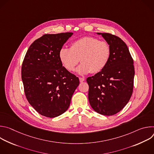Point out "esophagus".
<instances>
[{"mask_svg": "<svg viewBox=\"0 0 154 154\" xmlns=\"http://www.w3.org/2000/svg\"><path fill=\"white\" fill-rule=\"evenodd\" d=\"M79 80L80 82H83L85 80V78H83V77H79Z\"/></svg>", "mask_w": 154, "mask_h": 154, "instance_id": "1", "label": "esophagus"}]
</instances>
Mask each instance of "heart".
<instances>
[{
  "instance_id": "1",
  "label": "heart",
  "mask_w": 154,
  "mask_h": 154,
  "mask_svg": "<svg viewBox=\"0 0 154 154\" xmlns=\"http://www.w3.org/2000/svg\"><path fill=\"white\" fill-rule=\"evenodd\" d=\"M111 56V47L105 41H99L92 36H85L74 42L70 48H61L58 53L63 66L69 71L77 69L80 74L98 73L107 65Z\"/></svg>"
}]
</instances>
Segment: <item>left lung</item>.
<instances>
[{
	"instance_id": "obj_1",
	"label": "left lung",
	"mask_w": 154,
	"mask_h": 154,
	"mask_svg": "<svg viewBox=\"0 0 154 154\" xmlns=\"http://www.w3.org/2000/svg\"><path fill=\"white\" fill-rule=\"evenodd\" d=\"M101 35L111 47V56L105 68L88 77V99L97 113L112 116L128 102L134 90V60L126 44L118 36L108 33Z\"/></svg>"
}]
</instances>
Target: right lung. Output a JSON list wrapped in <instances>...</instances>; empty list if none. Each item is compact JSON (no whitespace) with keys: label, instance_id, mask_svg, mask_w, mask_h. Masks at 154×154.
I'll list each match as a JSON object with an SVG mask.
<instances>
[{"label":"right lung","instance_id":"1","mask_svg":"<svg viewBox=\"0 0 154 154\" xmlns=\"http://www.w3.org/2000/svg\"><path fill=\"white\" fill-rule=\"evenodd\" d=\"M73 33L45 34L29 47L24 58L21 76L26 98L40 115L58 116L67 110L79 79L69 72L58 53Z\"/></svg>","mask_w":154,"mask_h":154}]
</instances>
